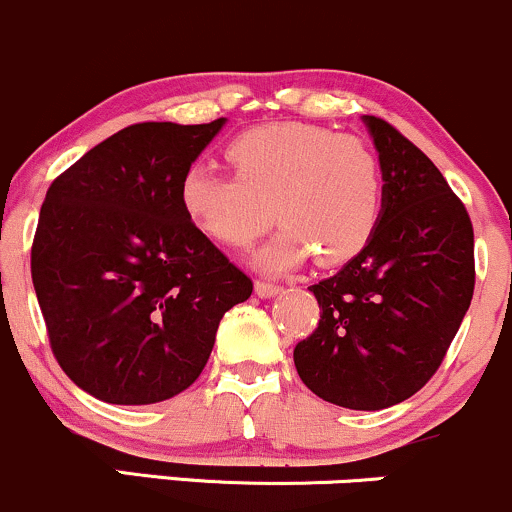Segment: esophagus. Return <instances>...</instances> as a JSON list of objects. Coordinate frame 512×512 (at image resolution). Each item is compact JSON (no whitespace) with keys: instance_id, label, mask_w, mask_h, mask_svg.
Returning <instances> with one entry per match:
<instances>
[{"instance_id":"1","label":"esophagus","mask_w":512,"mask_h":512,"mask_svg":"<svg viewBox=\"0 0 512 512\" xmlns=\"http://www.w3.org/2000/svg\"><path fill=\"white\" fill-rule=\"evenodd\" d=\"M280 292V285L271 283V280H256V295L258 297H273Z\"/></svg>"}]
</instances>
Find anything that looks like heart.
I'll return each instance as SVG.
<instances>
[{"label": "heart", "instance_id": "1", "mask_svg": "<svg viewBox=\"0 0 512 512\" xmlns=\"http://www.w3.org/2000/svg\"><path fill=\"white\" fill-rule=\"evenodd\" d=\"M225 159L234 176L191 166L179 186L188 220L217 244H254L273 217L283 227L258 254L268 271L312 254L321 266H338L370 244L384 181L367 142L321 125L273 123L234 137Z\"/></svg>", "mask_w": 512, "mask_h": 512}]
</instances>
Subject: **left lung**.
<instances>
[{
	"instance_id": "obj_1",
	"label": "left lung",
	"mask_w": 512,
	"mask_h": 512,
	"mask_svg": "<svg viewBox=\"0 0 512 512\" xmlns=\"http://www.w3.org/2000/svg\"><path fill=\"white\" fill-rule=\"evenodd\" d=\"M363 120L382 164L380 222L358 256L309 287L321 319L292 355L324 401L380 411L445 360L474 295V227L421 149L387 120Z\"/></svg>"
}]
</instances>
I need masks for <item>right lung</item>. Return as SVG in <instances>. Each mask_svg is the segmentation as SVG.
Masks as SVG:
<instances>
[{
  "instance_id": "obj_1",
  "label": "right lung",
  "mask_w": 512,
  "mask_h": 512,
  "mask_svg": "<svg viewBox=\"0 0 512 512\" xmlns=\"http://www.w3.org/2000/svg\"><path fill=\"white\" fill-rule=\"evenodd\" d=\"M222 125H130L45 193L31 278L50 348L106 404H157L191 387L220 319L254 292L179 200L183 174Z\"/></svg>"
}]
</instances>
